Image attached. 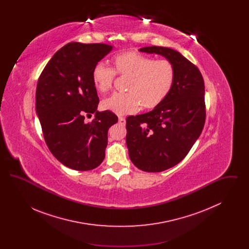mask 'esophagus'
<instances>
[{"mask_svg": "<svg viewBox=\"0 0 249 249\" xmlns=\"http://www.w3.org/2000/svg\"><path fill=\"white\" fill-rule=\"evenodd\" d=\"M119 122L120 124H122V125H125L126 124V119H125V118H123V117H119Z\"/></svg>", "mask_w": 249, "mask_h": 249, "instance_id": "obj_1", "label": "esophagus"}]
</instances>
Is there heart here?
<instances>
[{
	"mask_svg": "<svg viewBox=\"0 0 249 249\" xmlns=\"http://www.w3.org/2000/svg\"><path fill=\"white\" fill-rule=\"evenodd\" d=\"M117 72L130 76L127 92H116L106 99L102 106L118 115L134 113L139 108H153L165 100L177 77L175 65L167 60L156 59L136 52H123L113 58ZM92 81L98 91L105 93L113 85L116 72L105 62L95 64Z\"/></svg>",
	"mask_w": 249,
	"mask_h": 249,
	"instance_id": "obj_1",
	"label": "heart"
}]
</instances>
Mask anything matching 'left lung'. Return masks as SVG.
Masks as SVG:
<instances>
[{"instance_id":"obj_1","label":"left lung","mask_w":249,"mask_h":249,"mask_svg":"<svg viewBox=\"0 0 249 249\" xmlns=\"http://www.w3.org/2000/svg\"><path fill=\"white\" fill-rule=\"evenodd\" d=\"M139 51L158 54L177 71L171 92L148 113L126 119V143L132 163L148 173L179 163L201 135L205 121L204 82L201 71L172 48L146 47Z\"/></svg>"}]
</instances>
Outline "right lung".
I'll use <instances>...</instances> for the list:
<instances>
[{
  "instance_id": "obj_1",
  "label": "right lung",
  "mask_w": 249,
  "mask_h": 249,
  "mask_svg": "<svg viewBox=\"0 0 249 249\" xmlns=\"http://www.w3.org/2000/svg\"><path fill=\"white\" fill-rule=\"evenodd\" d=\"M113 49L107 44L72 42L58 50L36 87V109L50 152L63 165L89 171L105 157L109 128L118 122L110 112L97 111L99 97L92 81L96 63ZM95 114L86 123L84 117Z\"/></svg>"
}]
</instances>
